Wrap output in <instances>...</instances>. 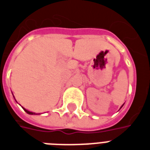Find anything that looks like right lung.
<instances>
[{"instance_id": "1", "label": "right lung", "mask_w": 150, "mask_h": 150, "mask_svg": "<svg viewBox=\"0 0 150 150\" xmlns=\"http://www.w3.org/2000/svg\"><path fill=\"white\" fill-rule=\"evenodd\" d=\"M23 109H24V108H23ZM24 110L25 111V112H26L27 113H28V114H30V115H33V114H35V113H34V112H29V111H28V110H27V109H24Z\"/></svg>"}]
</instances>
